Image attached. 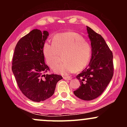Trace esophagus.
Here are the masks:
<instances>
[{"mask_svg":"<svg viewBox=\"0 0 127 127\" xmlns=\"http://www.w3.org/2000/svg\"><path fill=\"white\" fill-rule=\"evenodd\" d=\"M63 79L65 80H70V79H72V77L67 76H63Z\"/></svg>","mask_w":127,"mask_h":127,"instance_id":"34e87169","label":"esophagus"}]
</instances>
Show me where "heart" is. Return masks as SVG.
Returning <instances> with one entry per match:
<instances>
[{"instance_id": "1", "label": "heart", "mask_w": 127, "mask_h": 127, "mask_svg": "<svg viewBox=\"0 0 127 127\" xmlns=\"http://www.w3.org/2000/svg\"><path fill=\"white\" fill-rule=\"evenodd\" d=\"M52 44L45 42L42 52L46 62L53 68L58 64L60 54L64 53V62L57 66L55 72L67 75L85 68L90 63L92 56V46L82 36L76 32L58 33L52 37Z\"/></svg>"}]
</instances>
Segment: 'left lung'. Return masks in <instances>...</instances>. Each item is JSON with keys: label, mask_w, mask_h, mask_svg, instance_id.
Segmentation results:
<instances>
[{"label": "left lung", "mask_w": 127, "mask_h": 127, "mask_svg": "<svg viewBox=\"0 0 127 127\" xmlns=\"http://www.w3.org/2000/svg\"><path fill=\"white\" fill-rule=\"evenodd\" d=\"M92 56L89 65L76 76L80 86L74 94L84 100H94L104 92L113 75V53L102 36L87 26Z\"/></svg>", "instance_id": "1"}]
</instances>
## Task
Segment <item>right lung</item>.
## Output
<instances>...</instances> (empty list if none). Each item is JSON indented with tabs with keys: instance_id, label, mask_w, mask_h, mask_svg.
<instances>
[{
	"instance_id": "add662e5",
	"label": "right lung",
	"mask_w": 127,
	"mask_h": 127,
	"mask_svg": "<svg viewBox=\"0 0 127 127\" xmlns=\"http://www.w3.org/2000/svg\"><path fill=\"white\" fill-rule=\"evenodd\" d=\"M48 32L34 29L19 40L14 50L12 70L17 84L26 97L33 101L49 98L54 93L62 76L47 73L42 48Z\"/></svg>"
}]
</instances>
